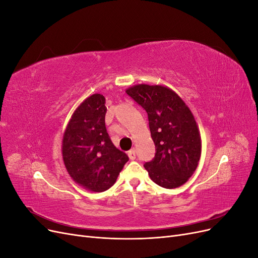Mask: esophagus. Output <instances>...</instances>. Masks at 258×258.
<instances>
[{
  "mask_svg": "<svg viewBox=\"0 0 258 258\" xmlns=\"http://www.w3.org/2000/svg\"><path fill=\"white\" fill-rule=\"evenodd\" d=\"M128 156H129V158H130L131 160L136 159V150H135V148H134V150H131V151L128 152Z\"/></svg>",
  "mask_w": 258,
  "mask_h": 258,
  "instance_id": "1",
  "label": "esophagus"
}]
</instances>
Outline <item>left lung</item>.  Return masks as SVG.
Segmentation results:
<instances>
[{
  "mask_svg": "<svg viewBox=\"0 0 258 258\" xmlns=\"http://www.w3.org/2000/svg\"><path fill=\"white\" fill-rule=\"evenodd\" d=\"M126 92L148 115L156 146L154 159L144 165L148 175L163 188L182 186L196 171L201 156L200 131L189 107L163 85L138 84Z\"/></svg>",
  "mask_w": 258,
  "mask_h": 258,
  "instance_id": "8db88e82",
  "label": "left lung"
}]
</instances>
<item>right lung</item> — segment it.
I'll return each instance as SVG.
<instances>
[{"mask_svg":"<svg viewBox=\"0 0 258 258\" xmlns=\"http://www.w3.org/2000/svg\"><path fill=\"white\" fill-rule=\"evenodd\" d=\"M105 98L95 93L76 107L62 138V158L73 181L101 192L112 187L129 158L116 148L105 128Z\"/></svg>","mask_w":258,"mask_h":258,"instance_id":"add662e5","label":"right lung"}]
</instances>
